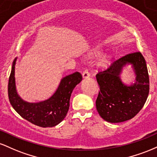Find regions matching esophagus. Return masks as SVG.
I'll return each mask as SVG.
<instances>
[{
    "mask_svg": "<svg viewBox=\"0 0 157 157\" xmlns=\"http://www.w3.org/2000/svg\"><path fill=\"white\" fill-rule=\"evenodd\" d=\"M90 77V73H89V70L86 69L83 72H82V77L86 79V78H88V77Z\"/></svg>",
    "mask_w": 157,
    "mask_h": 157,
    "instance_id": "obj_1",
    "label": "esophagus"
}]
</instances>
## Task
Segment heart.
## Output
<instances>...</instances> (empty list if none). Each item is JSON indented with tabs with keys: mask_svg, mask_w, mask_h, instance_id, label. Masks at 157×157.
Instances as JSON below:
<instances>
[{
	"mask_svg": "<svg viewBox=\"0 0 157 157\" xmlns=\"http://www.w3.org/2000/svg\"><path fill=\"white\" fill-rule=\"evenodd\" d=\"M94 55H99V52H96V53H95ZM107 60H108L107 57H106V56H103V57H102V58L100 59V64L101 65V66H104V65L106 64V63H107Z\"/></svg>",
	"mask_w": 157,
	"mask_h": 157,
	"instance_id": "heart-1",
	"label": "heart"
}]
</instances>
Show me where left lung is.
Instances as JSON below:
<instances>
[{"label":"left lung","mask_w":157,"mask_h":157,"mask_svg":"<svg viewBox=\"0 0 157 157\" xmlns=\"http://www.w3.org/2000/svg\"><path fill=\"white\" fill-rule=\"evenodd\" d=\"M131 64L135 81L131 85L122 82L120 75ZM100 91L96 100L99 114L105 121L117 123L131 120L145 105L149 93V76L145 58L140 52L128 54L113 61L96 75Z\"/></svg>","instance_id":"left-lung-1"}]
</instances>
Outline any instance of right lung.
<instances>
[{
    "label": "right lung",
    "instance_id": "1",
    "mask_svg": "<svg viewBox=\"0 0 157 157\" xmlns=\"http://www.w3.org/2000/svg\"><path fill=\"white\" fill-rule=\"evenodd\" d=\"M16 60L17 57L12 63L8 84V95L11 105L23 119L34 125L43 128L58 125L67 114L71 93L82 79L81 74L77 71L61 79L56 91L48 100L38 102H29L23 100L16 90Z\"/></svg>",
    "mask_w": 157,
    "mask_h": 157
}]
</instances>
